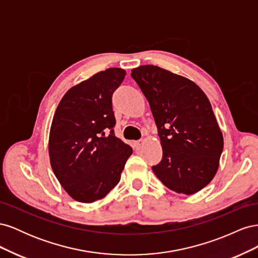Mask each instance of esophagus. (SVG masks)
Instances as JSON below:
<instances>
[{"instance_id":"34e87169","label":"esophagus","mask_w":258,"mask_h":258,"mask_svg":"<svg viewBox=\"0 0 258 258\" xmlns=\"http://www.w3.org/2000/svg\"><path fill=\"white\" fill-rule=\"evenodd\" d=\"M142 145H143V141H142V140H140V141L135 142V144H134V146H135V148H136L137 151H140V150H141Z\"/></svg>"}]
</instances>
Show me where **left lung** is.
I'll list each match as a JSON object with an SVG mask.
<instances>
[{"label": "left lung", "mask_w": 258, "mask_h": 258, "mask_svg": "<svg viewBox=\"0 0 258 258\" xmlns=\"http://www.w3.org/2000/svg\"><path fill=\"white\" fill-rule=\"evenodd\" d=\"M131 76L151 106L162 147L152 169L169 189L192 195L215 176L224 147L212 106L198 85L159 67L136 68Z\"/></svg>", "instance_id": "obj_1"}]
</instances>
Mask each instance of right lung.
Returning a JSON list of instances; mask_svg holds the SVG:
<instances>
[{
  "instance_id": "obj_1",
  "label": "right lung",
  "mask_w": 258,
  "mask_h": 258,
  "mask_svg": "<svg viewBox=\"0 0 258 258\" xmlns=\"http://www.w3.org/2000/svg\"><path fill=\"white\" fill-rule=\"evenodd\" d=\"M124 75L119 68L92 75L69 89L54 112L48 141L50 165L76 201L91 204L104 198L118 184L132 154L113 130L112 96Z\"/></svg>"
}]
</instances>
